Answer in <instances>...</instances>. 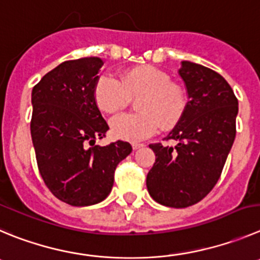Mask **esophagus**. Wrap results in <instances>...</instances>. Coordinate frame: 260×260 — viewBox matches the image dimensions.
Returning a JSON list of instances; mask_svg holds the SVG:
<instances>
[{"instance_id":"34e87169","label":"esophagus","mask_w":260,"mask_h":260,"mask_svg":"<svg viewBox=\"0 0 260 260\" xmlns=\"http://www.w3.org/2000/svg\"><path fill=\"white\" fill-rule=\"evenodd\" d=\"M145 145L144 144H140V142H133L132 144V149L133 150H138V149H141V147H144Z\"/></svg>"}]
</instances>
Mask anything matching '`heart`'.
<instances>
[{"label":"heart","mask_w":260,"mask_h":260,"mask_svg":"<svg viewBox=\"0 0 260 260\" xmlns=\"http://www.w3.org/2000/svg\"><path fill=\"white\" fill-rule=\"evenodd\" d=\"M137 114H123L110 120V132L118 140L142 141L160 129L168 128L181 119L186 97L181 87L172 83L169 75L151 65L125 70L120 82L109 74L97 78L93 99L105 114H115L127 106L129 97H137Z\"/></svg>","instance_id":"obj_1"}]
</instances>
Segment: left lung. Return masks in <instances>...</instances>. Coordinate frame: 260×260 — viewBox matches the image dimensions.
Returning <instances> with one entry per match:
<instances>
[{"label":"left lung","mask_w":260,"mask_h":260,"mask_svg":"<svg viewBox=\"0 0 260 260\" xmlns=\"http://www.w3.org/2000/svg\"><path fill=\"white\" fill-rule=\"evenodd\" d=\"M178 74L188 103L167 136L177 145H150L155 163L146 178L150 196L169 208H187L212 191L234 145L239 113L231 86L217 72L182 61Z\"/></svg>","instance_id":"obj_1"}]
</instances>
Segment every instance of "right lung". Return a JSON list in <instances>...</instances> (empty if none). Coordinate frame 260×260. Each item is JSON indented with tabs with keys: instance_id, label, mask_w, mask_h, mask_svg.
<instances>
[{
	"instance_id": "add662e5",
	"label": "right lung",
	"mask_w": 260,
	"mask_h": 260,
	"mask_svg": "<svg viewBox=\"0 0 260 260\" xmlns=\"http://www.w3.org/2000/svg\"><path fill=\"white\" fill-rule=\"evenodd\" d=\"M100 57L57 65L31 89L30 135L40 173L59 200L87 207L108 198L114 172L132 151L128 142L96 144L109 129L93 99Z\"/></svg>"
}]
</instances>
